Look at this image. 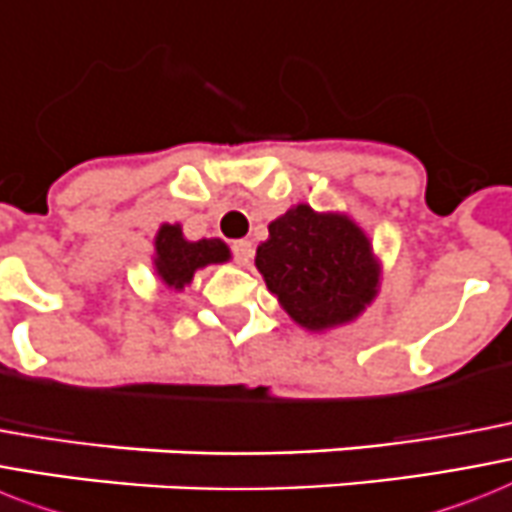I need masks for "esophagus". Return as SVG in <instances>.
Returning <instances> with one entry per match:
<instances>
[{"mask_svg": "<svg viewBox=\"0 0 512 512\" xmlns=\"http://www.w3.org/2000/svg\"><path fill=\"white\" fill-rule=\"evenodd\" d=\"M231 252H234V260L239 265H249L252 263V255H255L252 242H247V239H236V242L231 244Z\"/></svg>", "mask_w": 512, "mask_h": 512, "instance_id": "34e87169", "label": "esophagus"}]
</instances>
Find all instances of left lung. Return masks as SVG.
Returning a JSON list of instances; mask_svg holds the SVG:
<instances>
[{
    "label": "left lung",
    "mask_w": 512,
    "mask_h": 512,
    "mask_svg": "<svg viewBox=\"0 0 512 512\" xmlns=\"http://www.w3.org/2000/svg\"><path fill=\"white\" fill-rule=\"evenodd\" d=\"M268 231L255 265L299 326L313 331L339 326L371 302L378 268L368 239L350 218L297 205Z\"/></svg>",
    "instance_id": "1"
}]
</instances>
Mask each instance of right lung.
Returning <instances> with one entry per match:
<instances>
[{"instance_id": "1", "label": "right lung", "mask_w": 512, "mask_h": 512, "mask_svg": "<svg viewBox=\"0 0 512 512\" xmlns=\"http://www.w3.org/2000/svg\"><path fill=\"white\" fill-rule=\"evenodd\" d=\"M155 247L157 273L173 289H184L197 268L228 260V247L220 239L186 242L184 234H181V226H162L155 239Z\"/></svg>"}]
</instances>
